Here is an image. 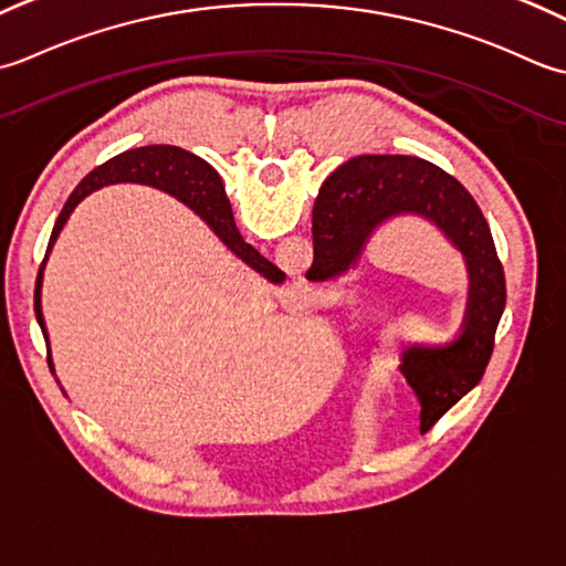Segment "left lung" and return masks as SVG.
I'll list each match as a JSON object with an SVG mask.
<instances>
[{"instance_id": "8db88e82", "label": "left lung", "mask_w": 566, "mask_h": 566, "mask_svg": "<svg viewBox=\"0 0 566 566\" xmlns=\"http://www.w3.org/2000/svg\"><path fill=\"white\" fill-rule=\"evenodd\" d=\"M415 212L432 219L467 256L471 291L461 337L442 349H408L400 371L420 400V432L464 398L486 371L505 310V279L491 229L459 180L415 156H359L339 166L313 207L310 281L347 271L384 219Z\"/></svg>"}]
</instances>
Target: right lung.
I'll list each match as a JSON object with an SVG mask.
<instances>
[{
    "label": "right lung",
    "mask_w": 566,
    "mask_h": 566,
    "mask_svg": "<svg viewBox=\"0 0 566 566\" xmlns=\"http://www.w3.org/2000/svg\"><path fill=\"white\" fill-rule=\"evenodd\" d=\"M109 182H144V186H154L166 190L170 195H176L178 200L192 207L207 224L212 227V232L224 241V247L232 249L241 261H247L253 271H259L261 275H266L269 281L281 283L285 279V273L273 266L269 259H263L261 253L247 244L244 237L239 234V229L234 224V214H232V205L227 200V192L222 180H219L217 170L207 164V160L198 158L195 154L186 151V148L178 146H142V148H132V151H124L119 156L109 158L107 164H102L95 168L90 176L80 182V186L73 190L71 198L63 205L61 214H57L49 249H45V259H49V251L53 247V241L61 232L65 219L71 217L75 210V205L85 198L87 192L97 190L102 186H109ZM45 259L39 269L36 275V291H33V310H36V319L45 337V327H43V317H41V279H43V266ZM49 366L53 371L51 364V354H49Z\"/></svg>",
    "instance_id": "obj_1"
}]
</instances>
